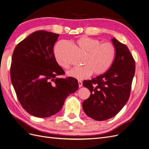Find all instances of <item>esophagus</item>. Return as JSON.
I'll return each instance as SVG.
<instances>
[{
  "mask_svg": "<svg viewBox=\"0 0 149 149\" xmlns=\"http://www.w3.org/2000/svg\"><path fill=\"white\" fill-rule=\"evenodd\" d=\"M78 83H79V87H82V81H81L80 80H79L78 81Z\"/></svg>",
  "mask_w": 149,
  "mask_h": 149,
  "instance_id": "esophagus-1",
  "label": "esophagus"
}]
</instances>
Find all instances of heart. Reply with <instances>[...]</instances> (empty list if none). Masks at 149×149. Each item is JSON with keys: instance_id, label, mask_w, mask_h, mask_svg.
Instances as JSON below:
<instances>
[{"instance_id": "obj_1", "label": "heart", "mask_w": 149, "mask_h": 149, "mask_svg": "<svg viewBox=\"0 0 149 149\" xmlns=\"http://www.w3.org/2000/svg\"><path fill=\"white\" fill-rule=\"evenodd\" d=\"M77 44L85 57L84 66L76 67L68 72L70 77L79 80L88 77L93 73L100 75L107 72L113 62L115 56V47L110 42L101 43V41L87 36L81 37ZM62 46L57 47L55 57L57 63L64 69H69L70 64L62 54Z\"/></svg>"}]
</instances>
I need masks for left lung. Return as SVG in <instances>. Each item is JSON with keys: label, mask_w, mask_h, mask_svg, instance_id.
I'll list each match as a JSON object with an SVG mask.
<instances>
[{"label": "left lung", "mask_w": 149, "mask_h": 149, "mask_svg": "<svg viewBox=\"0 0 149 149\" xmlns=\"http://www.w3.org/2000/svg\"><path fill=\"white\" fill-rule=\"evenodd\" d=\"M115 57L106 72L92 80L83 81L89 89L90 97L84 101L85 113L97 121L114 117L127 102L135 74V61L126 45L111 39Z\"/></svg>", "instance_id": "1"}]
</instances>
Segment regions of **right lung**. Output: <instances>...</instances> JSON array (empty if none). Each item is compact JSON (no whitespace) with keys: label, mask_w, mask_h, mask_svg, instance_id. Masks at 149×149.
<instances>
[{"label":"right lung","mask_w":149,"mask_h":149,"mask_svg":"<svg viewBox=\"0 0 149 149\" xmlns=\"http://www.w3.org/2000/svg\"><path fill=\"white\" fill-rule=\"evenodd\" d=\"M59 35L43 30L31 33L13 51L10 77L19 102L30 114L47 118L58 113L66 98L79 88L75 78H61L54 46Z\"/></svg>","instance_id":"1"}]
</instances>
